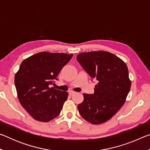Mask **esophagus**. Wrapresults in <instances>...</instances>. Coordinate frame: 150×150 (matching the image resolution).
Listing matches in <instances>:
<instances>
[{
  "label": "esophagus",
  "mask_w": 150,
  "mask_h": 150,
  "mask_svg": "<svg viewBox=\"0 0 150 150\" xmlns=\"http://www.w3.org/2000/svg\"><path fill=\"white\" fill-rule=\"evenodd\" d=\"M75 92H74V91H69V94L70 95H73V94H75Z\"/></svg>",
  "instance_id": "34e87169"
}]
</instances>
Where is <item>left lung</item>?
<instances>
[{"instance_id": "left-lung-1", "label": "left lung", "mask_w": 150, "mask_h": 150, "mask_svg": "<svg viewBox=\"0 0 150 150\" xmlns=\"http://www.w3.org/2000/svg\"><path fill=\"white\" fill-rule=\"evenodd\" d=\"M77 60L98 82L93 94H83L84 100L77 106L79 114L93 124L105 122L121 108L130 91L127 65L115 55L105 51L81 53Z\"/></svg>"}]
</instances>
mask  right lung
Segmentation results:
<instances>
[{
    "label": "right lung",
    "instance_id": "1",
    "mask_svg": "<svg viewBox=\"0 0 150 150\" xmlns=\"http://www.w3.org/2000/svg\"><path fill=\"white\" fill-rule=\"evenodd\" d=\"M73 54L40 52L24 59L14 77L21 105L35 120L48 122L59 115L68 93L51 87Z\"/></svg>",
    "mask_w": 150,
    "mask_h": 150
}]
</instances>
